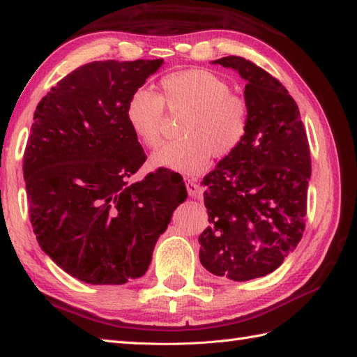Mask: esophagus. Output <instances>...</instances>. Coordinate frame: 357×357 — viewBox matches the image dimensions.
Instances as JSON below:
<instances>
[{
  "label": "esophagus",
  "mask_w": 357,
  "mask_h": 357,
  "mask_svg": "<svg viewBox=\"0 0 357 357\" xmlns=\"http://www.w3.org/2000/svg\"><path fill=\"white\" fill-rule=\"evenodd\" d=\"M187 192H188V195L192 196V198L201 199L202 193H201V190H199V187H198V184H196L195 181L190 179V178H187Z\"/></svg>",
  "instance_id": "1"
}]
</instances>
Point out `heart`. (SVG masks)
Here are the masks:
<instances>
[{
	"label": "heart",
	"instance_id": "heart-1",
	"mask_svg": "<svg viewBox=\"0 0 357 357\" xmlns=\"http://www.w3.org/2000/svg\"><path fill=\"white\" fill-rule=\"evenodd\" d=\"M161 89V96L147 89L135 90L126 105L128 128L147 147L161 139L164 104L185 112L179 128L184 138L161 144L151 153V165L195 174L206 169L210 155L221 159L238 149L247 132L248 112L225 79L206 69H188L167 75Z\"/></svg>",
	"mask_w": 357,
	"mask_h": 357
}]
</instances>
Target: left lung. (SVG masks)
Here are the masks:
<instances>
[{
    "mask_svg": "<svg viewBox=\"0 0 357 357\" xmlns=\"http://www.w3.org/2000/svg\"><path fill=\"white\" fill-rule=\"evenodd\" d=\"M213 64L247 81L248 126L202 181L210 225L199 259L211 275L244 282L275 271L299 244L312 159L298 104L276 78L241 56Z\"/></svg>",
    "mask_w": 357,
    "mask_h": 357,
    "instance_id": "1",
    "label": "left lung"
}]
</instances>
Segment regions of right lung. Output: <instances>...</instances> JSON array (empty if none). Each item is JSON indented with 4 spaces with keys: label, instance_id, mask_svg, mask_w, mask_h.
Masks as SVG:
<instances>
[{
    "label": "right lung",
    "instance_id": "add662e5",
    "mask_svg": "<svg viewBox=\"0 0 357 357\" xmlns=\"http://www.w3.org/2000/svg\"><path fill=\"white\" fill-rule=\"evenodd\" d=\"M162 63H89L36 105L22 165L30 222L43 252L82 282L141 278L187 199L173 172L128 183L147 156L127 126L126 105Z\"/></svg>",
    "mask_w": 357,
    "mask_h": 357
}]
</instances>
